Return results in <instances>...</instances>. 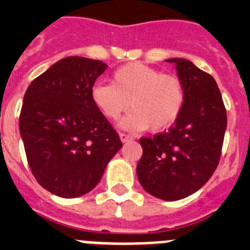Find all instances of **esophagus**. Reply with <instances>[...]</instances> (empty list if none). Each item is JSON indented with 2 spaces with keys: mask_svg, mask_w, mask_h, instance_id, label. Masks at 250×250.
Instances as JSON below:
<instances>
[{
  "mask_svg": "<svg viewBox=\"0 0 250 250\" xmlns=\"http://www.w3.org/2000/svg\"><path fill=\"white\" fill-rule=\"evenodd\" d=\"M119 136H120L121 143H126V141H130V140H132V139H134L131 135H127V134H123V132H121Z\"/></svg>",
  "mask_w": 250,
  "mask_h": 250,
  "instance_id": "obj_1",
  "label": "esophagus"
}]
</instances>
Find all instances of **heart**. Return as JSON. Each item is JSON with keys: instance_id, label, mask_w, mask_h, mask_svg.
Masks as SVG:
<instances>
[{"instance_id": "b5f03b06", "label": "heart", "mask_w": 250, "mask_h": 250, "mask_svg": "<svg viewBox=\"0 0 250 250\" xmlns=\"http://www.w3.org/2000/svg\"><path fill=\"white\" fill-rule=\"evenodd\" d=\"M91 101L110 120H116L129 109L119 123L124 130L161 131L179 118L185 103L183 81L175 75L161 74L144 63L131 62L119 67L110 83L92 86Z\"/></svg>"}]
</instances>
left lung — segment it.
<instances>
[{
    "label": "left lung",
    "instance_id": "8db88e82",
    "mask_svg": "<svg viewBox=\"0 0 250 250\" xmlns=\"http://www.w3.org/2000/svg\"><path fill=\"white\" fill-rule=\"evenodd\" d=\"M175 63L185 89V103L167 131L140 139L143 156L136 175L144 190L174 202L191 195L218 167L227 129V111L215 80L185 59Z\"/></svg>",
    "mask_w": 250,
    "mask_h": 250
}]
</instances>
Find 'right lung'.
<instances>
[{"label":"right lung","instance_id":"1","mask_svg":"<svg viewBox=\"0 0 250 250\" xmlns=\"http://www.w3.org/2000/svg\"><path fill=\"white\" fill-rule=\"evenodd\" d=\"M107 68L100 60H60L27 87L20 134L31 171L61 198L91 191L121 149L120 138L92 104L95 81Z\"/></svg>","mask_w":250,"mask_h":250}]
</instances>
